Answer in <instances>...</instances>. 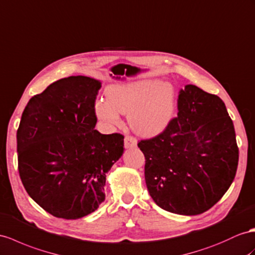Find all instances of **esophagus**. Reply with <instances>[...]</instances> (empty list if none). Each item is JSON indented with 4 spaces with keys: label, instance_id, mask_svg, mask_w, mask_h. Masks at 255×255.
Here are the masks:
<instances>
[{
    "label": "esophagus",
    "instance_id": "34e87169",
    "mask_svg": "<svg viewBox=\"0 0 255 255\" xmlns=\"http://www.w3.org/2000/svg\"><path fill=\"white\" fill-rule=\"evenodd\" d=\"M136 140L134 138H132V136L130 135H127L125 140H124V145H125L126 148H133L136 146Z\"/></svg>",
    "mask_w": 255,
    "mask_h": 255
}]
</instances>
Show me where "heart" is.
Returning a JSON list of instances; mask_svg holds the SVG:
<instances>
[{
    "label": "heart",
    "mask_w": 255,
    "mask_h": 255,
    "mask_svg": "<svg viewBox=\"0 0 255 255\" xmlns=\"http://www.w3.org/2000/svg\"><path fill=\"white\" fill-rule=\"evenodd\" d=\"M106 100L97 99L95 113L109 126L121 125V115H127L132 131L151 136L164 130L175 111V88L169 81L151 78L126 81L110 85Z\"/></svg>",
    "instance_id": "obj_1"
}]
</instances>
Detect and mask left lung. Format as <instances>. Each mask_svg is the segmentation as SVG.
Wrapping results in <instances>:
<instances>
[{
	"label": "left lung",
	"mask_w": 255,
	"mask_h": 255,
	"mask_svg": "<svg viewBox=\"0 0 255 255\" xmlns=\"http://www.w3.org/2000/svg\"><path fill=\"white\" fill-rule=\"evenodd\" d=\"M178 116L157 136L138 143L149 195L166 211L197 215L223 197L239 151L224 102L195 85L181 89Z\"/></svg>",
	"instance_id": "obj_1"
}]
</instances>
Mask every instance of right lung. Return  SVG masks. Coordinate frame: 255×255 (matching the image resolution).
<instances>
[{
  "instance_id": "add662e5",
  "label": "right lung",
  "mask_w": 255,
  "mask_h": 255,
  "mask_svg": "<svg viewBox=\"0 0 255 255\" xmlns=\"http://www.w3.org/2000/svg\"><path fill=\"white\" fill-rule=\"evenodd\" d=\"M101 82L57 81L24 108L17 130L18 170L25 191L56 218L81 219L106 199L107 173L124 153V135L95 129Z\"/></svg>"
}]
</instances>
